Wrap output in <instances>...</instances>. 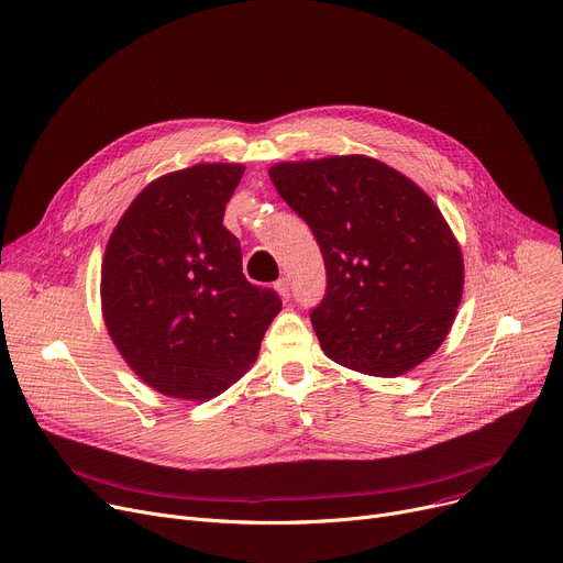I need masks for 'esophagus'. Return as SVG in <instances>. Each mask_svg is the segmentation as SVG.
Wrapping results in <instances>:
<instances>
[{
  "instance_id": "1",
  "label": "esophagus",
  "mask_w": 563,
  "mask_h": 563,
  "mask_svg": "<svg viewBox=\"0 0 563 563\" xmlns=\"http://www.w3.org/2000/svg\"><path fill=\"white\" fill-rule=\"evenodd\" d=\"M276 291H278V296L283 298V301H289V296H291L289 280H287V278H280V280L276 283Z\"/></svg>"
}]
</instances>
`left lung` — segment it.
<instances>
[{
    "mask_svg": "<svg viewBox=\"0 0 563 563\" xmlns=\"http://www.w3.org/2000/svg\"><path fill=\"white\" fill-rule=\"evenodd\" d=\"M283 201L312 229L328 274L312 325L321 351L364 376L398 378L448 336L464 257L437 203L362 154L269 167Z\"/></svg>",
    "mask_w": 563,
    "mask_h": 563,
    "instance_id": "8db88e82",
    "label": "left lung"
}]
</instances>
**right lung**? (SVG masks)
I'll return each instance as SVG.
<instances>
[{
  "instance_id": "right-lung-1",
  "label": "right lung",
  "mask_w": 563,
  "mask_h": 563,
  "mask_svg": "<svg viewBox=\"0 0 563 563\" xmlns=\"http://www.w3.org/2000/svg\"><path fill=\"white\" fill-rule=\"evenodd\" d=\"M244 174L199 163L148 183L112 229L101 314L135 376L178 400H210L253 366L283 303L242 274L223 210Z\"/></svg>"
}]
</instances>
